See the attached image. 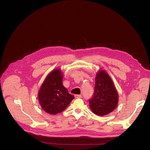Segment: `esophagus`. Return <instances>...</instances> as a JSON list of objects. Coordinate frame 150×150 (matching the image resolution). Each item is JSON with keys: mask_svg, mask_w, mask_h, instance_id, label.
Returning <instances> with one entry per match:
<instances>
[{"mask_svg": "<svg viewBox=\"0 0 150 150\" xmlns=\"http://www.w3.org/2000/svg\"><path fill=\"white\" fill-rule=\"evenodd\" d=\"M74 96L76 98H81V97H82V96H81V94H76Z\"/></svg>", "mask_w": 150, "mask_h": 150, "instance_id": "1", "label": "esophagus"}]
</instances>
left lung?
I'll return each mask as SVG.
<instances>
[{
  "instance_id": "8db88e82",
  "label": "left lung",
  "mask_w": 150,
  "mask_h": 150,
  "mask_svg": "<svg viewBox=\"0 0 150 150\" xmlns=\"http://www.w3.org/2000/svg\"><path fill=\"white\" fill-rule=\"evenodd\" d=\"M118 102V95L112 81L105 71L96 75L93 97L89 99L91 110L99 116H104L114 111Z\"/></svg>"
}]
</instances>
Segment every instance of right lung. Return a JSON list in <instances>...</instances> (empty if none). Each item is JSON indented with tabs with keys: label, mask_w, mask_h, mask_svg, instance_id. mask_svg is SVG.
Wrapping results in <instances>:
<instances>
[{
	"label": "right lung",
	"mask_w": 150,
	"mask_h": 150,
	"mask_svg": "<svg viewBox=\"0 0 150 150\" xmlns=\"http://www.w3.org/2000/svg\"><path fill=\"white\" fill-rule=\"evenodd\" d=\"M43 110L56 115L64 111L74 98L62 85V75L60 69L54 70L44 81L38 95Z\"/></svg>",
	"instance_id": "obj_1"
}]
</instances>
